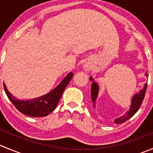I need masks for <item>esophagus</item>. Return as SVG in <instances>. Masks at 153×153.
Masks as SVG:
<instances>
[{
    "label": "esophagus",
    "instance_id": "esophagus-1",
    "mask_svg": "<svg viewBox=\"0 0 153 153\" xmlns=\"http://www.w3.org/2000/svg\"><path fill=\"white\" fill-rule=\"evenodd\" d=\"M85 70H89V67H88V65H86V66H85Z\"/></svg>",
    "mask_w": 153,
    "mask_h": 153
}]
</instances>
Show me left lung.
<instances>
[{"mask_svg":"<svg viewBox=\"0 0 153 153\" xmlns=\"http://www.w3.org/2000/svg\"><path fill=\"white\" fill-rule=\"evenodd\" d=\"M146 76H148L147 73H146ZM90 80L92 82L91 83V105L92 107L95 109L96 107V100H97V95H98V91H99V86L97 84V82H94L93 78L90 76ZM146 88H147V83H145L144 86H143V89H141L139 93H136L132 97L131 100V104L130 106V109L127 113H125L123 116H120V117L117 118L114 120V123L116 124H121V123H125L127 120H128L131 117L134 116L135 113L137 112L140 107L142 102L143 101V98L145 97V94H146Z\"/></svg>","mask_w":153,"mask_h":153,"instance_id":"1","label":"left lung"}]
</instances>
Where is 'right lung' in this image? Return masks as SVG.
I'll list each match as a JSON object with an SVG mask.
<instances>
[{
	"label": "right lung",
	"mask_w": 153,
	"mask_h": 153,
	"mask_svg": "<svg viewBox=\"0 0 153 153\" xmlns=\"http://www.w3.org/2000/svg\"><path fill=\"white\" fill-rule=\"evenodd\" d=\"M73 76V73H69L60 84L48 94L27 101H21L16 98L7 90L5 84H4V88L10 101L16 107L19 111L29 116L43 117L48 116L56 109L65 88L72 79Z\"/></svg>",
	"instance_id": "1"
}]
</instances>
